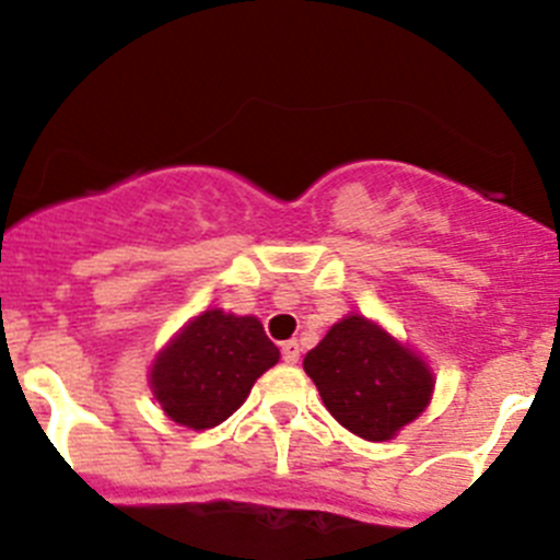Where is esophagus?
Listing matches in <instances>:
<instances>
[{
	"label": "esophagus",
	"mask_w": 560,
	"mask_h": 560,
	"mask_svg": "<svg viewBox=\"0 0 560 560\" xmlns=\"http://www.w3.org/2000/svg\"><path fill=\"white\" fill-rule=\"evenodd\" d=\"M281 360H284V363H298V360H301V347H298V341L281 343Z\"/></svg>",
	"instance_id": "obj_1"
}]
</instances>
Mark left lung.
Masks as SVG:
<instances>
[{
	"mask_svg": "<svg viewBox=\"0 0 560 560\" xmlns=\"http://www.w3.org/2000/svg\"><path fill=\"white\" fill-rule=\"evenodd\" d=\"M303 369L327 411L365 442H387L431 404L433 374L425 360L360 314L336 322Z\"/></svg>",
	"mask_w": 560,
	"mask_h": 560,
	"instance_id": "obj_1",
	"label": "left lung"
}]
</instances>
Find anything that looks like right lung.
I'll use <instances>...</instances> for the list:
<instances>
[{
  "label": "right lung",
  "mask_w": 560,
  "mask_h": 560,
  "mask_svg": "<svg viewBox=\"0 0 560 560\" xmlns=\"http://www.w3.org/2000/svg\"><path fill=\"white\" fill-rule=\"evenodd\" d=\"M279 363V349L257 316L211 308L189 322L156 354L151 393L178 425L206 431L228 420L254 382Z\"/></svg>",
  "instance_id": "right-lung-1"
}]
</instances>
